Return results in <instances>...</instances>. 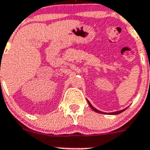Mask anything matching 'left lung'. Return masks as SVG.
Wrapping results in <instances>:
<instances>
[{
  "label": "left lung",
  "mask_w": 150,
  "mask_h": 150,
  "mask_svg": "<svg viewBox=\"0 0 150 150\" xmlns=\"http://www.w3.org/2000/svg\"><path fill=\"white\" fill-rule=\"evenodd\" d=\"M88 104H89L90 107H91V109L95 111V112H98V113H104V112H100V111H99L98 110L95 109V107H94L93 106H92V105H91V104H90V102L88 101ZM125 109H127V108H125ZM125 109H124V110H120V111H116V112H110V114H111V115H117V114H120V113H121V112H122L123 111H125Z\"/></svg>",
  "instance_id": "8db88e82"
}]
</instances>
